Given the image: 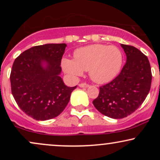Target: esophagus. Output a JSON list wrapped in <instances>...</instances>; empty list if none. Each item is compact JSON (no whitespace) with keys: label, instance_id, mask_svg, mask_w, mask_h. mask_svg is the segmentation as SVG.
<instances>
[{"label":"esophagus","instance_id":"obj_1","mask_svg":"<svg viewBox=\"0 0 160 160\" xmlns=\"http://www.w3.org/2000/svg\"><path fill=\"white\" fill-rule=\"evenodd\" d=\"M79 86H80V88H87L89 87V85L87 83H80L79 84Z\"/></svg>","mask_w":160,"mask_h":160}]
</instances>
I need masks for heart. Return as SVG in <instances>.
Returning <instances> with one entry per match:
<instances>
[{"label":"heart","instance_id":"heart-1","mask_svg":"<svg viewBox=\"0 0 160 160\" xmlns=\"http://www.w3.org/2000/svg\"><path fill=\"white\" fill-rule=\"evenodd\" d=\"M74 58H63L62 67L72 80H77L84 71L98 83H105L117 76L122 64L120 49L114 46L92 44L80 47L74 52Z\"/></svg>","mask_w":160,"mask_h":160}]
</instances>
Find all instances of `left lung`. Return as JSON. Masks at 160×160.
Wrapping results in <instances>:
<instances>
[{"label":"left lung","instance_id":"8db88e82","mask_svg":"<svg viewBox=\"0 0 160 160\" xmlns=\"http://www.w3.org/2000/svg\"><path fill=\"white\" fill-rule=\"evenodd\" d=\"M126 62L120 74L101 86L98 98L92 102L101 113L122 119L135 112L148 96L152 80L148 57L132 46L121 44Z\"/></svg>","mask_w":160,"mask_h":160}]
</instances>
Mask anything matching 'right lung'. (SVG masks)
I'll list each match as a JSON object with an SVG mask.
<instances>
[{
	"label": "right lung",
	"mask_w": 160,
	"mask_h": 160,
	"mask_svg": "<svg viewBox=\"0 0 160 160\" xmlns=\"http://www.w3.org/2000/svg\"><path fill=\"white\" fill-rule=\"evenodd\" d=\"M65 43H47L24 51L16 58L10 74L11 90L18 106L36 120L58 117L77 88L60 77Z\"/></svg>",
	"instance_id": "obj_1"
}]
</instances>
